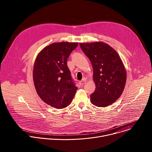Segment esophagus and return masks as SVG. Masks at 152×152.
Segmentation results:
<instances>
[{"label":"esophagus","mask_w":152,"mask_h":152,"mask_svg":"<svg viewBox=\"0 0 152 152\" xmlns=\"http://www.w3.org/2000/svg\"><path fill=\"white\" fill-rule=\"evenodd\" d=\"M86 82V81L85 80H80V81H79V85H82L85 84Z\"/></svg>","instance_id":"34e87169"}]
</instances>
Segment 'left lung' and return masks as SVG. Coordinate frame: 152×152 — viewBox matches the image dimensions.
<instances>
[{"label": "left lung", "instance_id": "8db88e82", "mask_svg": "<svg viewBox=\"0 0 152 152\" xmlns=\"http://www.w3.org/2000/svg\"><path fill=\"white\" fill-rule=\"evenodd\" d=\"M93 66L96 89L90 96L91 102L97 107H106L121 95L126 82V72L117 52L102 42L79 43Z\"/></svg>", "mask_w": 152, "mask_h": 152}]
</instances>
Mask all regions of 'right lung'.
I'll return each instance as SVG.
<instances>
[{
    "label": "right lung",
    "instance_id": "1",
    "mask_svg": "<svg viewBox=\"0 0 152 152\" xmlns=\"http://www.w3.org/2000/svg\"><path fill=\"white\" fill-rule=\"evenodd\" d=\"M77 46L78 42L53 43L43 49L35 59V90L42 101L53 107L69 106L77 89L67 66V59Z\"/></svg>",
    "mask_w": 152,
    "mask_h": 152
}]
</instances>
